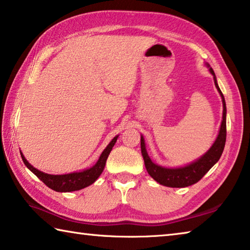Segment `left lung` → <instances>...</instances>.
I'll list each match as a JSON object with an SVG mask.
<instances>
[{
    "instance_id": "obj_1",
    "label": "left lung",
    "mask_w": 250,
    "mask_h": 250,
    "mask_svg": "<svg viewBox=\"0 0 250 250\" xmlns=\"http://www.w3.org/2000/svg\"><path fill=\"white\" fill-rule=\"evenodd\" d=\"M209 68L210 74L213 75L215 87L217 88L219 95L222 97L223 103V120L221 124V128H219V132L217 134L216 140L214 141L213 146H211L206 153L200 156L197 160L191 162L188 166L180 167H166L159 164H155L153 161L147 154L146 147V141L143 135L141 134V153L145 160L146 168L150 176L154 181L158 182L159 184L167 186V188H186V186L193 185L197 183L203 176H204L207 172H208L214 164L217 163V161L221 158V155L224 151V146H225L226 142V103L225 98L222 94L221 89H219L216 76H215L214 70L211 67L205 64Z\"/></svg>"
}]
</instances>
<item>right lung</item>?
I'll return each mask as SVG.
<instances>
[{
	"label": "right lung",
	"mask_w": 250,
	"mask_h": 250,
	"mask_svg": "<svg viewBox=\"0 0 250 250\" xmlns=\"http://www.w3.org/2000/svg\"><path fill=\"white\" fill-rule=\"evenodd\" d=\"M118 137H119V135H116V137L110 141L109 145L105 146V149L103 151V153L100 154L98 161H97L94 167L86 168V170L80 171V172L68 173V174L54 175V174H47V173H44L40 170H37V168L34 167L32 164L28 163V161L25 159V156L22 152L21 151L20 152H21V156H22L23 162L25 166L28 167V170L32 171L41 181H43L49 188H52L56 192H62V193L74 192V191H79V189L87 188V186L95 183L96 180L98 179L104 171L105 162H107V159L110 154V152L112 150L113 146L116 145Z\"/></svg>",
	"instance_id": "1"
}]
</instances>
